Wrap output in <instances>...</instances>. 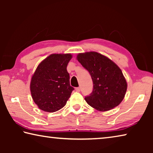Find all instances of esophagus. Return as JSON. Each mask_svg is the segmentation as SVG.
Instances as JSON below:
<instances>
[{"label":"esophagus","instance_id":"esophagus-1","mask_svg":"<svg viewBox=\"0 0 153 153\" xmlns=\"http://www.w3.org/2000/svg\"><path fill=\"white\" fill-rule=\"evenodd\" d=\"M76 91L77 92H80V88L79 87H77V88H76Z\"/></svg>","mask_w":153,"mask_h":153}]
</instances>
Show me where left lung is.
<instances>
[{"mask_svg": "<svg viewBox=\"0 0 153 153\" xmlns=\"http://www.w3.org/2000/svg\"><path fill=\"white\" fill-rule=\"evenodd\" d=\"M77 59L88 71L93 82L92 93L85 97L88 104L100 111H109L120 105L128 86L120 67L97 52L79 53Z\"/></svg>", "mask_w": 153, "mask_h": 153, "instance_id": "left-lung-1", "label": "left lung"}]
</instances>
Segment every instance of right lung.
<instances>
[{"mask_svg": "<svg viewBox=\"0 0 153 153\" xmlns=\"http://www.w3.org/2000/svg\"><path fill=\"white\" fill-rule=\"evenodd\" d=\"M71 58V54H52L38 65L31 79L30 91L40 109L55 112L66 105L74 90L67 71Z\"/></svg>", "mask_w": 153, "mask_h": 153, "instance_id": "right-lung-1", "label": "right lung"}]
</instances>
